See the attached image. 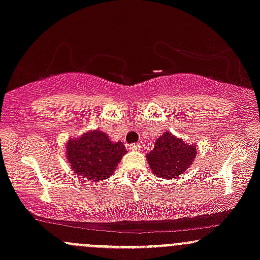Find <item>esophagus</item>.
I'll list each match as a JSON object with an SVG mask.
<instances>
[{
  "label": "esophagus",
  "mask_w": 260,
  "mask_h": 260,
  "mask_svg": "<svg viewBox=\"0 0 260 260\" xmlns=\"http://www.w3.org/2000/svg\"><path fill=\"white\" fill-rule=\"evenodd\" d=\"M141 147L142 145L139 143H133V144L128 145V150H138Z\"/></svg>",
  "instance_id": "obj_1"
}]
</instances>
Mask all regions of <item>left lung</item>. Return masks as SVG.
Listing matches in <instances>:
<instances>
[{"label": "left lung", "instance_id": "obj_1", "mask_svg": "<svg viewBox=\"0 0 260 260\" xmlns=\"http://www.w3.org/2000/svg\"><path fill=\"white\" fill-rule=\"evenodd\" d=\"M196 152L195 144L185 143L170 132H165L156 139L152 152L147 154V160L154 175L169 180L186 172L193 164Z\"/></svg>", "mask_w": 260, "mask_h": 260}]
</instances>
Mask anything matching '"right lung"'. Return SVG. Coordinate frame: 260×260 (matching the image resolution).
<instances>
[{
	"instance_id": "right-lung-1",
	"label": "right lung",
	"mask_w": 260,
	"mask_h": 260,
	"mask_svg": "<svg viewBox=\"0 0 260 260\" xmlns=\"http://www.w3.org/2000/svg\"><path fill=\"white\" fill-rule=\"evenodd\" d=\"M127 153L122 142H112L104 131H90L67 143V158L73 172L88 181L112 175Z\"/></svg>"
}]
</instances>
